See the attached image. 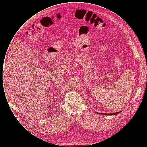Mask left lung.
<instances>
[{
  "mask_svg": "<svg viewBox=\"0 0 147 147\" xmlns=\"http://www.w3.org/2000/svg\"><path fill=\"white\" fill-rule=\"evenodd\" d=\"M121 111H119V112H115V113H99V112H96L98 114H100V115H117L119 113L121 112Z\"/></svg>",
  "mask_w": 147,
  "mask_h": 147,
  "instance_id": "1",
  "label": "left lung"
}]
</instances>
